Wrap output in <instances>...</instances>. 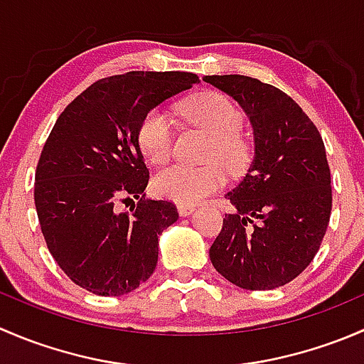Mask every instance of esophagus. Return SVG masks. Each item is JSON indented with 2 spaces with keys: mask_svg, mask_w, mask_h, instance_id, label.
Listing matches in <instances>:
<instances>
[{
  "mask_svg": "<svg viewBox=\"0 0 364 364\" xmlns=\"http://www.w3.org/2000/svg\"><path fill=\"white\" fill-rule=\"evenodd\" d=\"M196 211V205L193 204H178V213L181 216H188Z\"/></svg>",
  "mask_w": 364,
  "mask_h": 364,
  "instance_id": "esophagus-1",
  "label": "esophagus"
}]
</instances>
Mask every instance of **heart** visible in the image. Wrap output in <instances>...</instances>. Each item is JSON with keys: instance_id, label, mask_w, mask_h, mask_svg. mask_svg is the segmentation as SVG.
Here are the masks:
<instances>
[{"instance_id": "b5f03b06", "label": "heart", "mask_w": 364, "mask_h": 364, "mask_svg": "<svg viewBox=\"0 0 364 364\" xmlns=\"http://www.w3.org/2000/svg\"><path fill=\"white\" fill-rule=\"evenodd\" d=\"M183 114L192 124L211 135L208 160H218L229 171H237L247 160V146L240 137L243 123L241 111L225 95L208 91L190 98L183 105ZM174 144V124L161 109H153L139 127V146L151 164H164L171 159ZM225 183L222 165L208 164L203 167L172 164L153 176L151 188L161 199L179 204H193L216 192Z\"/></svg>"}]
</instances>
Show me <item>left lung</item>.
<instances>
[{
  "label": "left lung",
  "mask_w": 364,
  "mask_h": 364,
  "mask_svg": "<svg viewBox=\"0 0 364 364\" xmlns=\"http://www.w3.org/2000/svg\"><path fill=\"white\" fill-rule=\"evenodd\" d=\"M250 117L253 159L225 196V215L209 248L215 269L248 291H271L303 273L331 215V172L317 127L271 84L247 75H205Z\"/></svg>",
  "instance_id": "1"
}]
</instances>
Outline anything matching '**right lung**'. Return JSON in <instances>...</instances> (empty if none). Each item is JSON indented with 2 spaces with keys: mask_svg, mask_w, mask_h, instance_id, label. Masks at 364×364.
<instances>
[{
  "mask_svg": "<svg viewBox=\"0 0 364 364\" xmlns=\"http://www.w3.org/2000/svg\"><path fill=\"white\" fill-rule=\"evenodd\" d=\"M196 82L190 72L105 77L58 117L36 165L35 205L50 255L79 287L123 296L155 271L160 234L179 215L168 200L144 197L149 171L139 127ZM132 196L138 203L119 213V203Z\"/></svg>",
  "mask_w": 364,
  "mask_h": 364,
  "instance_id": "add662e5",
  "label": "right lung"
}]
</instances>
